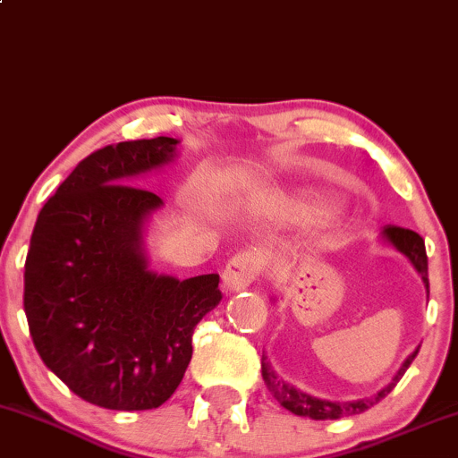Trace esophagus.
Masks as SVG:
<instances>
[{"mask_svg": "<svg viewBox=\"0 0 458 458\" xmlns=\"http://www.w3.org/2000/svg\"><path fill=\"white\" fill-rule=\"evenodd\" d=\"M261 261L255 253H240L223 270V287L225 292H242L255 281L259 275Z\"/></svg>", "mask_w": 458, "mask_h": 458, "instance_id": "1", "label": "esophagus"}]
</instances>
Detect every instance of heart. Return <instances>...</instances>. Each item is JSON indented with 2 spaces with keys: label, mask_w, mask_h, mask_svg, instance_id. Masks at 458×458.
<instances>
[{
  "label": "heart",
  "mask_w": 458,
  "mask_h": 458,
  "mask_svg": "<svg viewBox=\"0 0 458 458\" xmlns=\"http://www.w3.org/2000/svg\"><path fill=\"white\" fill-rule=\"evenodd\" d=\"M276 209H279V212H284V214H307V212H310L307 208H301V205L287 203V201L276 203Z\"/></svg>",
  "instance_id": "heart-1"
}]
</instances>
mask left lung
Instances as JSON below:
<instances>
[{"label":"left lung","instance_id":"1","mask_svg":"<svg viewBox=\"0 0 458 458\" xmlns=\"http://www.w3.org/2000/svg\"><path fill=\"white\" fill-rule=\"evenodd\" d=\"M381 240L387 242L389 246H394L398 253H403L407 259L411 261L418 275L422 276L426 292H428V257H426V246L424 240L420 238V233L415 231L404 229V227H394V225H387V227L381 229ZM420 346L415 348L413 352L404 359V363L400 366L398 372L394 374V378L389 381L381 392H377L369 398H359V400H351V403H335V400H325V398H316V395L301 392V389L290 385L279 374L275 372L270 366L268 357L261 354V377H264V383L268 385L270 394L275 395L276 403L281 407H285L287 411H292L294 415H301V418H311V420H340V418H348V415H357L368 411L369 407L383 400L392 389L395 387V383L403 378V374L407 372L411 361L418 357Z\"/></svg>","mask_w":458,"mask_h":458}]
</instances>
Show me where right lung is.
I'll list each match as a JSON object with an SVG mask.
<instances>
[{"mask_svg": "<svg viewBox=\"0 0 458 458\" xmlns=\"http://www.w3.org/2000/svg\"><path fill=\"white\" fill-rule=\"evenodd\" d=\"M177 138L90 153L36 218L23 307L40 359L86 403L157 409L192 359V333L220 302L218 275L148 268L145 227L162 199L131 186L177 157Z\"/></svg>", "mask_w": 458, "mask_h": 458, "instance_id": "right-lung-1", "label": "right lung"}]
</instances>
